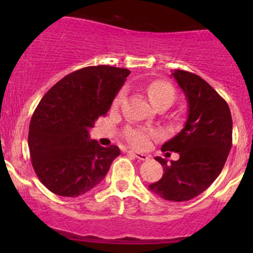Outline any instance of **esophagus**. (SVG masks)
<instances>
[{
  "label": "esophagus",
  "mask_w": 253,
  "mask_h": 253,
  "mask_svg": "<svg viewBox=\"0 0 253 253\" xmlns=\"http://www.w3.org/2000/svg\"><path fill=\"white\" fill-rule=\"evenodd\" d=\"M129 154L133 155L134 158H137L138 160H148L149 159V155L144 154V153H136V152H129Z\"/></svg>",
  "instance_id": "obj_1"
}]
</instances>
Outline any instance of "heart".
Returning a JSON list of instances; mask_svg holds the SVG:
<instances>
[{
    "mask_svg": "<svg viewBox=\"0 0 253 253\" xmlns=\"http://www.w3.org/2000/svg\"><path fill=\"white\" fill-rule=\"evenodd\" d=\"M147 93L153 105L157 106L167 105L168 108L174 104L176 99V91L171 84L163 81L152 82L147 86ZM125 98V90H120L112 100V108H119ZM160 137V133L157 129L147 128L142 126H128L124 131V138L126 139L131 147L136 149H145L153 142L157 141Z\"/></svg>",
    "mask_w": 253,
    "mask_h": 253,
    "instance_id": "1",
    "label": "heart"
}]
</instances>
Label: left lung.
<instances>
[{"instance_id": "left-lung-1", "label": "left lung", "mask_w": 253, "mask_h": 253, "mask_svg": "<svg viewBox=\"0 0 253 253\" xmlns=\"http://www.w3.org/2000/svg\"><path fill=\"white\" fill-rule=\"evenodd\" d=\"M172 76L187 98L188 117L162 150L178 153L180 159L168 164L155 158L164 174L149 188L164 200L182 202L201 195L221 172L233 143V119L226 101L205 79L182 70Z\"/></svg>"}]
</instances>
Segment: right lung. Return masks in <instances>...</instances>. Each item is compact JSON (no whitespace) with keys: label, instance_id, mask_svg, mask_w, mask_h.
Here are the masks:
<instances>
[{"label":"right lung","instance_id":"1","mask_svg":"<svg viewBox=\"0 0 253 253\" xmlns=\"http://www.w3.org/2000/svg\"><path fill=\"white\" fill-rule=\"evenodd\" d=\"M129 73L112 66L84 67L42 96L30 120L28 145L35 174L51 192L77 197L108 174L119 147H101L88 131L108 114Z\"/></svg>","mask_w":253,"mask_h":253}]
</instances>
